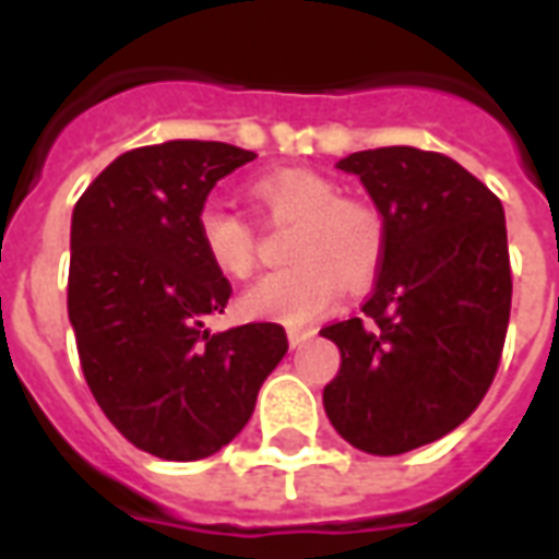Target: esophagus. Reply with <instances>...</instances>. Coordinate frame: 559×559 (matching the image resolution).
Masks as SVG:
<instances>
[{
  "label": "esophagus",
  "instance_id": "1",
  "mask_svg": "<svg viewBox=\"0 0 559 559\" xmlns=\"http://www.w3.org/2000/svg\"><path fill=\"white\" fill-rule=\"evenodd\" d=\"M317 335V329H287V341H290V347H302L305 341H311Z\"/></svg>",
  "mask_w": 559,
  "mask_h": 559
}]
</instances>
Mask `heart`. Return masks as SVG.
I'll list each match as a JSON object with an SVG mask.
<instances>
[{"mask_svg": "<svg viewBox=\"0 0 559 559\" xmlns=\"http://www.w3.org/2000/svg\"><path fill=\"white\" fill-rule=\"evenodd\" d=\"M251 194L275 218L299 221L293 236V266L269 272L239 299L245 317L305 326L326 314L344 290V278L362 284L383 260V221L371 206L341 197V188L311 170L260 176ZM197 236L209 263L227 278H245L254 269L251 224L227 203L209 200L197 215Z\"/></svg>", "mask_w": 559, "mask_h": 559, "instance_id": "1", "label": "heart"}]
</instances>
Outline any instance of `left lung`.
Masks as SVG:
<instances>
[{
    "label": "left lung",
    "mask_w": 559,
    "mask_h": 559,
    "mask_svg": "<svg viewBox=\"0 0 559 559\" xmlns=\"http://www.w3.org/2000/svg\"><path fill=\"white\" fill-rule=\"evenodd\" d=\"M383 218V260L362 317L320 329L341 350L323 389L335 431L368 455H401L479 407L503 353L512 272L503 203L457 160L416 146L353 152Z\"/></svg>",
    "instance_id": "obj_1"
}]
</instances>
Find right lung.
Masks as SVG:
<instances>
[{
	"label": "right lung",
	"instance_id": "add662e5",
	"mask_svg": "<svg viewBox=\"0 0 559 559\" xmlns=\"http://www.w3.org/2000/svg\"><path fill=\"white\" fill-rule=\"evenodd\" d=\"M254 152L167 140L110 160L71 215L68 320L104 416L164 461H200L251 419L287 353L278 323L209 332L230 281L209 263L197 215Z\"/></svg>",
	"mask_w": 559,
	"mask_h": 559
}]
</instances>
